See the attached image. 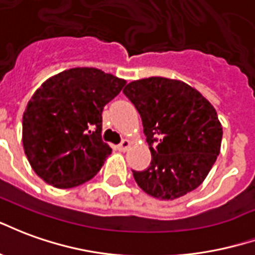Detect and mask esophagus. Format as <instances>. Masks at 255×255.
I'll return each mask as SVG.
<instances>
[{"instance_id":"1","label":"esophagus","mask_w":255,"mask_h":255,"mask_svg":"<svg viewBox=\"0 0 255 255\" xmlns=\"http://www.w3.org/2000/svg\"><path fill=\"white\" fill-rule=\"evenodd\" d=\"M130 144H131V142H130L129 140H124L120 145H118V149L122 150V152H125V150H128L130 148Z\"/></svg>"}]
</instances>
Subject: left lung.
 Listing matches in <instances>:
<instances>
[{"label": "left lung", "instance_id": "left-lung-1", "mask_svg": "<svg viewBox=\"0 0 255 255\" xmlns=\"http://www.w3.org/2000/svg\"><path fill=\"white\" fill-rule=\"evenodd\" d=\"M124 94L140 113L152 153L146 170L133 171L137 185L161 201L197 189L220 153L223 128L215 107L196 88L166 77L131 81Z\"/></svg>", "mask_w": 255, "mask_h": 255}]
</instances>
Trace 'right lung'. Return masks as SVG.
I'll return each mask as SVG.
<instances>
[{"label": "right lung", "instance_id": "add662e5", "mask_svg": "<svg viewBox=\"0 0 255 255\" xmlns=\"http://www.w3.org/2000/svg\"><path fill=\"white\" fill-rule=\"evenodd\" d=\"M126 81L96 68H73L35 91L23 114V146L35 174L58 189L92 179L111 148L102 113Z\"/></svg>", "mask_w": 255, "mask_h": 255}]
</instances>
